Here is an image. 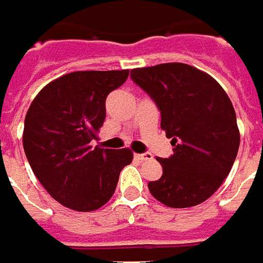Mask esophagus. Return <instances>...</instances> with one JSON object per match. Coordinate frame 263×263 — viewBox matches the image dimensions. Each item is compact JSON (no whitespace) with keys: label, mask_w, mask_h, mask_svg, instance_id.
I'll use <instances>...</instances> for the list:
<instances>
[{"label":"esophagus","mask_w":263,"mask_h":263,"mask_svg":"<svg viewBox=\"0 0 263 263\" xmlns=\"http://www.w3.org/2000/svg\"><path fill=\"white\" fill-rule=\"evenodd\" d=\"M136 158L139 160H151L153 158L152 153L144 152V153H136Z\"/></svg>","instance_id":"esophagus-1"}]
</instances>
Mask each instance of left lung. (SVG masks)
<instances>
[{
    "mask_svg": "<svg viewBox=\"0 0 263 263\" xmlns=\"http://www.w3.org/2000/svg\"><path fill=\"white\" fill-rule=\"evenodd\" d=\"M160 111V127L174 153L162 177L147 186L172 209L201 204L223 184L239 151L240 135L230 98L216 79L185 63H162L130 72Z\"/></svg>",
    "mask_w": 263,
    "mask_h": 263,
    "instance_id": "8db88e82",
    "label": "left lung"
}]
</instances>
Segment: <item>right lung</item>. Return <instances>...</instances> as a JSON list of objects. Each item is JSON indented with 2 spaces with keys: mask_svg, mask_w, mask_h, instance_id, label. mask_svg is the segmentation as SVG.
Masks as SVG:
<instances>
[{
  "mask_svg": "<svg viewBox=\"0 0 263 263\" xmlns=\"http://www.w3.org/2000/svg\"><path fill=\"white\" fill-rule=\"evenodd\" d=\"M128 70H78L37 94L24 120L23 146L34 175L58 202L94 211L112 197L130 149L92 147L105 120V100Z\"/></svg>",
  "mask_w": 263,
  "mask_h": 263,
  "instance_id": "1",
  "label": "right lung"
}]
</instances>
